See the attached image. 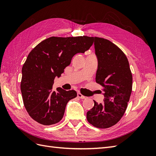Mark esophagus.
Masks as SVG:
<instances>
[{
  "label": "esophagus",
  "instance_id": "esophagus-1",
  "mask_svg": "<svg viewBox=\"0 0 156 156\" xmlns=\"http://www.w3.org/2000/svg\"><path fill=\"white\" fill-rule=\"evenodd\" d=\"M77 97L79 98H81V99H84V98H86L85 96H83V94H81V93H79V92L77 93Z\"/></svg>",
  "mask_w": 156,
  "mask_h": 156
}]
</instances>
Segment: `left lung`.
Listing matches in <instances>:
<instances>
[{
    "label": "left lung",
    "mask_w": 156,
    "mask_h": 156,
    "mask_svg": "<svg viewBox=\"0 0 156 156\" xmlns=\"http://www.w3.org/2000/svg\"><path fill=\"white\" fill-rule=\"evenodd\" d=\"M98 58L96 81L103 87V104L94 101L87 113L90 124L105 129L120 121L127 107L132 91V73L126 55L111 41L92 37Z\"/></svg>",
    "instance_id": "1"
}]
</instances>
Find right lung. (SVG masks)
Wrapping results in <instances>:
<instances>
[{"instance_id":"1","label":"right lung","mask_w":156,"mask_h":156,"mask_svg":"<svg viewBox=\"0 0 156 156\" xmlns=\"http://www.w3.org/2000/svg\"><path fill=\"white\" fill-rule=\"evenodd\" d=\"M92 37H50L28 55L22 68L21 91L27 111L33 120L49 126L63 118L66 106L77 97L76 91L61 88L52 91L54 79L60 77L77 53H84L93 44Z\"/></svg>"}]
</instances>
